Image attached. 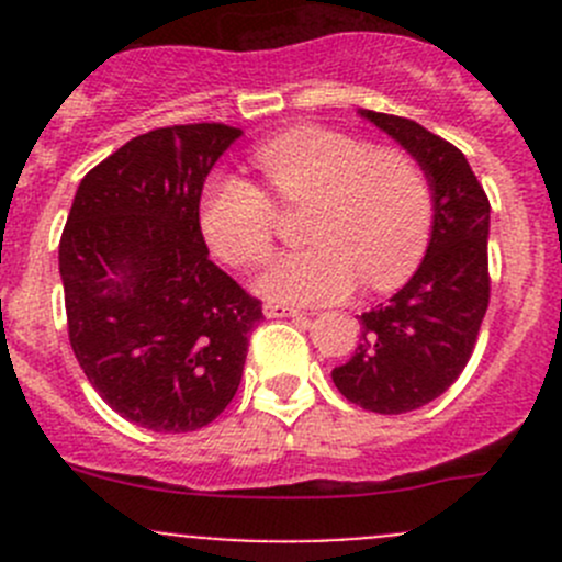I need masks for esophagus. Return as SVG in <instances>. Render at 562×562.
Segmentation results:
<instances>
[{"mask_svg":"<svg viewBox=\"0 0 562 562\" xmlns=\"http://www.w3.org/2000/svg\"><path fill=\"white\" fill-rule=\"evenodd\" d=\"M263 315L266 317H299V315H304V313H302V310H296V307H288V304L266 302L263 304Z\"/></svg>","mask_w":562,"mask_h":562,"instance_id":"34e87169","label":"esophagus"}]
</instances>
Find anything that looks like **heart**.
I'll return each instance as SVG.
<instances>
[{"instance_id": "b5f03b06", "label": "heart", "mask_w": 562, "mask_h": 562, "mask_svg": "<svg viewBox=\"0 0 562 562\" xmlns=\"http://www.w3.org/2000/svg\"><path fill=\"white\" fill-rule=\"evenodd\" d=\"M282 209L313 206L304 239L313 247L271 266L258 291L280 304H326L364 280L391 291L416 271L432 234V190L407 151L331 127H293L252 155ZM201 231L217 258L255 269L274 255L277 204L263 187L217 173L201 195Z\"/></svg>"}]
</instances>
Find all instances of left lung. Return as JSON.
Masks as SVG:
<instances>
[{
    "label": "left lung",
    "instance_id": "left-lung-1",
    "mask_svg": "<svg viewBox=\"0 0 562 562\" xmlns=\"http://www.w3.org/2000/svg\"><path fill=\"white\" fill-rule=\"evenodd\" d=\"M427 173L432 236L405 288L359 317L361 339L331 381L364 411L396 416L438 400L462 375L490 307V198L462 151L418 122L361 111Z\"/></svg>",
    "mask_w": 562,
    "mask_h": 562
}]
</instances>
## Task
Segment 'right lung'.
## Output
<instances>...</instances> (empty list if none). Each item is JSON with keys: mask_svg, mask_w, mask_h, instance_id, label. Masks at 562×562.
I'll use <instances>...</instances> for the list:
<instances>
[{"mask_svg": "<svg viewBox=\"0 0 562 562\" xmlns=\"http://www.w3.org/2000/svg\"><path fill=\"white\" fill-rule=\"evenodd\" d=\"M241 135L217 122L127 140L81 179L59 241L67 334L94 391L151 432H195L234 400L255 296L209 260L201 190Z\"/></svg>", "mask_w": 562, "mask_h": 562, "instance_id": "right-lung-1", "label": "right lung"}]
</instances>
